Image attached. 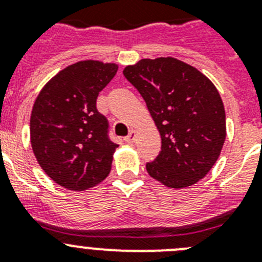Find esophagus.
<instances>
[{
  "mask_svg": "<svg viewBox=\"0 0 262 262\" xmlns=\"http://www.w3.org/2000/svg\"><path fill=\"white\" fill-rule=\"evenodd\" d=\"M135 139H136V131L135 129H131L128 135L124 138V140H126L127 143H129V144H133V143L135 142Z\"/></svg>",
  "mask_w": 262,
  "mask_h": 262,
  "instance_id": "1",
  "label": "esophagus"
}]
</instances>
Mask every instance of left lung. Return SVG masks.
Listing matches in <instances>:
<instances>
[{"mask_svg":"<svg viewBox=\"0 0 262 262\" xmlns=\"http://www.w3.org/2000/svg\"><path fill=\"white\" fill-rule=\"evenodd\" d=\"M138 89L161 136L148 174L172 189H184L211 170L226 140V111L209 78L174 57L142 59L123 71Z\"/></svg>","mask_w":262,"mask_h":262,"instance_id":"obj_1","label":"left lung"}]
</instances>
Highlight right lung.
Instances as JSON below:
<instances>
[{
	"instance_id": "add662e5",
	"label": "right lung",
	"mask_w": 262,
	"mask_h": 262,
	"mask_svg": "<svg viewBox=\"0 0 262 262\" xmlns=\"http://www.w3.org/2000/svg\"><path fill=\"white\" fill-rule=\"evenodd\" d=\"M117 71L114 62H75L48 81L32 106V152L46 174L68 190H86L110 173L118 144L96 103Z\"/></svg>"
}]
</instances>
